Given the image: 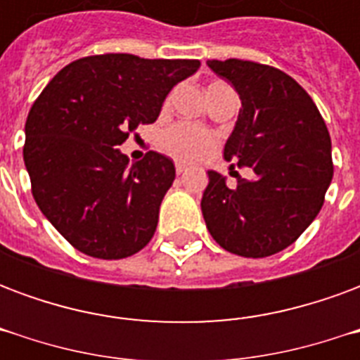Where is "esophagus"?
Segmentation results:
<instances>
[{
	"instance_id": "esophagus-1",
	"label": "esophagus",
	"mask_w": 360,
	"mask_h": 360,
	"mask_svg": "<svg viewBox=\"0 0 360 360\" xmlns=\"http://www.w3.org/2000/svg\"><path fill=\"white\" fill-rule=\"evenodd\" d=\"M175 172H177V175L185 173V172H187V165H185V164H175Z\"/></svg>"
}]
</instances>
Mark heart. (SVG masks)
I'll return each mask as SVG.
<instances>
[{"mask_svg":"<svg viewBox=\"0 0 360 360\" xmlns=\"http://www.w3.org/2000/svg\"><path fill=\"white\" fill-rule=\"evenodd\" d=\"M160 146L165 154H169L179 162H198L216 148V136L202 127L193 123H175L164 131L160 139Z\"/></svg>","mask_w":360,"mask_h":360,"instance_id":"b5f03b06","label":"heart"}]
</instances>
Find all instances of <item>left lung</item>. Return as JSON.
<instances>
[{
    "label": "left lung",
    "mask_w": 360,
    "mask_h": 360,
    "mask_svg": "<svg viewBox=\"0 0 360 360\" xmlns=\"http://www.w3.org/2000/svg\"><path fill=\"white\" fill-rule=\"evenodd\" d=\"M208 67L243 103L224 158L255 177L229 188L208 172L204 221L221 249L271 257L297 241L324 204L333 177L330 133L307 90L276 67L235 58L210 59Z\"/></svg>",
    "instance_id": "8db88e82"
}]
</instances>
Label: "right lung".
Instances as JSON below:
<instances>
[{
    "label": "right lung",
    "instance_id": "1",
    "mask_svg": "<svg viewBox=\"0 0 360 360\" xmlns=\"http://www.w3.org/2000/svg\"><path fill=\"white\" fill-rule=\"evenodd\" d=\"M198 67V59L89 56L63 67L36 98L22 146L32 196L75 249L119 260L154 237L173 162L148 152L131 165L117 146L154 123L169 90Z\"/></svg>",
    "mask_w": 360,
    "mask_h": 360
}]
</instances>
